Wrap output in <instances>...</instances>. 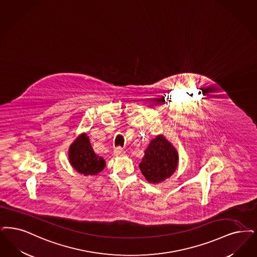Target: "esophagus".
Here are the masks:
<instances>
[{"label": "esophagus", "instance_id": "obj_1", "mask_svg": "<svg viewBox=\"0 0 257 257\" xmlns=\"http://www.w3.org/2000/svg\"><path fill=\"white\" fill-rule=\"evenodd\" d=\"M124 154H125V152L122 150V148H120V147H116V148H114V150H113V155H114L115 157H121V156H123Z\"/></svg>", "mask_w": 257, "mask_h": 257}]
</instances>
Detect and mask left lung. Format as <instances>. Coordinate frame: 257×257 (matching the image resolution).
<instances>
[{
	"mask_svg": "<svg viewBox=\"0 0 257 257\" xmlns=\"http://www.w3.org/2000/svg\"><path fill=\"white\" fill-rule=\"evenodd\" d=\"M179 164V155L174 145L164 135L153 139L144 152L140 169L150 184H161L174 174Z\"/></svg>",
	"mask_w": 257,
	"mask_h": 257,
	"instance_id": "1",
	"label": "left lung"
}]
</instances>
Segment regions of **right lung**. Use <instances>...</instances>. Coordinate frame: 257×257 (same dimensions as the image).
Returning a JSON list of instances; mask_svg holds the SVG:
<instances>
[{
	"label": "right lung",
	"mask_w": 257,
	"mask_h": 257,
	"mask_svg": "<svg viewBox=\"0 0 257 257\" xmlns=\"http://www.w3.org/2000/svg\"><path fill=\"white\" fill-rule=\"evenodd\" d=\"M69 162L76 172L84 176H95L106 166L102 157L94 153L86 133L80 134L70 145Z\"/></svg>",
	"instance_id": "1"
}]
</instances>
